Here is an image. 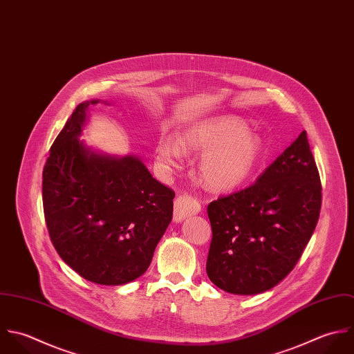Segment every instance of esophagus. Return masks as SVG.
I'll list each match as a JSON object with an SVG mask.
<instances>
[{
  "mask_svg": "<svg viewBox=\"0 0 354 354\" xmlns=\"http://www.w3.org/2000/svg\"><path fill=\"white\" fill-rule=\"evenodd\" d=\"M200 211H201V205L196 198H193L187 194L179 196L174 204V221L179 223V221L185 220L186 217L193 216Z\"/></svg>",
  "mask_w": 354,
  "mask_h": 354,
  "instance_id": "1",
  "label": "esophagus"
}]
</instances>
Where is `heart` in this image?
Returning a JSON list of instances; mask_svg holds the SVG:
<instances>
[{
  "mask_svg": "<svg viewBox=\"0 0 354 354\" xmlns=\"http://www.w3.org/2000/svg\"><path fill=\"white\" fill-rule=\"evenodd\" d=\"M186 151H203L198 169L209 189L231 192L254 172L263 154V140L236 119H209L186 127L176 140L158 138L154 160L164 174H169L185 165Z\"/></svg>",
  "mask_w": 354,
  "mask_h": 354,
  "instance_id": "heart-1",
  "label": "heart"
}]
</instances>
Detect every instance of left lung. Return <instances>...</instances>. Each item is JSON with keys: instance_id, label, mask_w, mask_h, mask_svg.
I'll list each match as a JSON object with an SVG mask.
<instances>
[{"instance_id": "obj_1", "label": "left lung", "mask_w": 354, "mask_h": 354, "mask_svg": "<svg viewBox=\"0 0 354 354\" xmlns=\"http://www.w3.org/2000/svg\"><path fill=\"white\" fill-rule=\"evenodd\" d=\"M320 207V176L302 131L254 185L208 205L211 282L239 295L282 282L308 245Z\"/></svg>"}]
</instances>
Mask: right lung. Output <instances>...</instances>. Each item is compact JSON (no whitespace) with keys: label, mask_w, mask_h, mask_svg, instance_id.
<instances>
[{"label":"right lung","mask_w":354,"mask_h":354,"mask_svg":"<svg viewBox=\"0 0 354 354\" xmlns=\"http://www.w3.org/2000/svg\"><path fill=\"white\" fill-rule=\"evenodd\" d=\"M98 102H80L50 147L42 174L44 212L67 266L86 281L118 286L149 268L172 220L175 193L138 156L106 154L80 140L88 106Z\"/></svg>","instance_id":"obj_1"}]
</instances>
